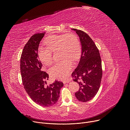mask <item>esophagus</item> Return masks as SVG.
Here are the masks:
<instances>
[{"instance_id": "obj_1", "label": "esophagus", "mask_w": 130, "mask_h": 130, "mask_svg": "<svg viewBox=\"0 0 130 130\" xmlns=\"http://www.w3.org/2000/svg\"><path fill=\"white\" fill-rule=\"evenodd\" d=\"M70 80H64L63 81V83L64 84H66V83H68L69 82H70Z\"/></svg>"}]
</instances>
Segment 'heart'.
Segmentation results:
<instances>
[{"label": "heart", "instance_id": "b5f03b06", "mask_svg": "<svg viewBox=\"0 0 130 130\" xmlns=\"http://www.w3.org/2000/svg\"><path fill=\"white\" fill-rule=\"evenodd\" d=\"M47 47H39L38 54L40 60L47 65L53 63L52 52L59 51V57L61 59L56 63L50 70L51 76L63 80L67 78L72 70V60H77L80 56L81 48L79 40L73 34L53 35L45 40Z\"/></svg>", "mask_w": 130, "mask_h": 130}]
</instances>
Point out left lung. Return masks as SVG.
<instances>
[{
  "label": "left lung",
  "mask_w": 130,
  "mask_h": 130,
  "mask_svg": "<svg viewBox=\"0 0 130 130\" xmlns=\"http://www.w3.org/2000/svg\"><path fill=\"white\" fill-rule=\"evenodd\" d=\"M79 37L82 54L76 69L72 74L79 88L75 93L77 99L86 102L92 100L100 87L102 77V61L98 47L93 40L82 30L72 28Z\"/></svg>",
  "instance_id": "left-lung-1"
}]
</instances>
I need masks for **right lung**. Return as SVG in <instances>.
<instances>
[{"label": "right lung", "mask_w": 130, "mask_h": 130, "mask_svg": "<svg viewBox=\"0 0 130 130\" xmlns=\"http://www.w3.org/2000/svg\"><path fill=\"white\" fill-rule=\"evenodd\" d=\"M45 32L32 35L25 45L20 57V73L25 90L30 99L40 106H51L59 98L63 82L55 80L47 85L48 74L42 71V64L39 59L38 47Z\"/></svg>", "instance_id": "right-lung-1"}]
</instances>
